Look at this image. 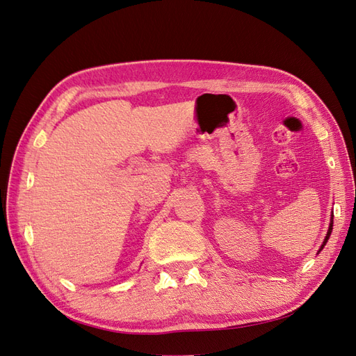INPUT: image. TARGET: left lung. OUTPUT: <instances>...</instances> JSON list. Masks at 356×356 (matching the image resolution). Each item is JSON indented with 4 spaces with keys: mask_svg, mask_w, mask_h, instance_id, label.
Wrapping results in <instances>:
<instances>
[{
    "mask_svg": "<svg viewBox=\"0 0 356 356\" xmlns=\"http://www.w3.org/2000/svg\"><path fill=\"white\" fill-rule=\"evenodd\" d=\"M332 229H333V221L330 222V227H328V232H327V236H325V239H324V242H323V245H321V248H320V251L321 249L324 248V245L327 243V241H328V238H330V234H332Z\"/></svg>",
    "mask_w": 356,
    "mask_h": 356,
    "instance_id": "8db88e82",
    "label": "left lung"
}]
</instances>
